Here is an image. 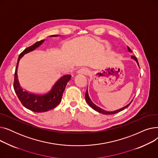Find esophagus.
Instances as JSON below:
<instances>
[{"mask_svg": "<svg viewBox=\"0 0 158 158\" xmlns=\"http://www.w3.org/2000/svg\"><path fill=\"white\" fill-rule=\"evenodd\" d=\"M89 73H90L89 70L86 68H82L77 72V74H82V75H85V76H88V75L89 74Z\"/></svg>", "mask_w": 158, "mask_h": 158, "instance_id": "esophagus-1", "label": "esophagus"}]
</instances>
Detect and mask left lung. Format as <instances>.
Returning a JSON list of instances; mask_svg holds the SVG:
<instances>
[{
  "label": "left lung",
  "mask_w": 158,
  "mask_h": 158,
  "mask_svg": "<svg viewBox=\"0 0 158 158\" xmlns=\"http://www.w3.org/2000/svg\"><path fill=\"white\" fill-rule=\"evenodd\" d=\"M127 50H128V52H132V51H131V48H130L128 46H127ZM131 59L134 60L136 62L138 66L139 67V63H138L137 58H136L135 56H131ZM85 99H86V102L88 103V104L91 107H92V109H94L95 111H97V112H98V113L104 114H113L117 113H118V112H120V111H122V110H125L126 108H127V107L131 104V103L132 101V100L129 104H128L126 105V106H124V107H122V108H120V109H119V110H115V111H107L104 110L103 109L101 108V107H99L98 106H96L94 103H93V102H92V101H91V99H90V98H89V95H88V88H87V90H86V94H85Z\"/></svg>",
  "instance_id": "left-lung-1"
}]
</instances>
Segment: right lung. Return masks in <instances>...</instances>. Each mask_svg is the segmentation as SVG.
Returning a JSON list of instances; mask_svg holds the SVG:
<instances>
[{
  "mask_svg": "<svg viewBox=\"0 0 158 158\" xmlns=\"http://www.w3.org/2000/svg\"><path fill=\"white\" fill-rule=\"evenodd\" d=\"M59 35H56L50 36L57 37ZM44 40L38 41L34 45L25 49L19 55L15 69L13 84L15 92L22 105L27 109L36 113L45 112L51 110L60 103L66 85L71 79L72 77L71 75H64L55 82L51 89L43 94H32L24 91L20 87L17 76V70L20 59L25 54L35 51L44 42Z\"/></svg>",
  "mask_w": 158,
  "mask_h": 158,
  "instance_id": "right-lung-1",
  "label": "right lung"
}]
</instances>
